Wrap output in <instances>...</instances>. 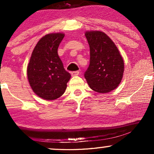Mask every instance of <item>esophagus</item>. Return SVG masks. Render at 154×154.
<instances>
[{"label": "esophagus", "mask_w": 154, "mask_h": 154, "mask_svg": "<svg viewBox=\"0 0 154 154\" xmlns=\"http://www.w3.org/2000/svg\"><path fill=\"white\" fill-rule=\"evenodd\" d=\"M71 75H72V76H76V75L79 74V71H73V72L71 73Z\"/></svg>", "instance_id": "1"}]
</instances>
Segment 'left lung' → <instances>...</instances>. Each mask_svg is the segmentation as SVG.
<instances>
[{
  "instance_id": "8db88e82",
  "label": "left lung",
  "mask_w": 154,
  "mask_h": 154,
  "mask_svg": "<svg viewBox=\"0 0 154 154\" xmlns=\"http://www.w3.org/2000/svg\"><path fill=\"white\" fill-rule=\"evenodd\" d=\"M90 46V65L84 73L92 90L107 93L119 85L123 79L124 62L115 43L100 31L85 33Z\"/></svg>"
}]
</instances>
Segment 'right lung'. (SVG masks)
<instances>
[{
	"instance_id": "add662e5",
	"label": "right lung",
	"mask_w": 154,
	"mask_h": 154,
	"mask_svg": "<svg viewBox=\"0 0 154 154\" xmlns=\"http://www.w3.org/2000/svg\"><path fill=\"white\" fill-rule=\"evenodd\" d=\"M64 37V33H55L41 38L33 50L27 66L31 88L43 100H53L62 96L71 79L57 53Z\"/></svg>"
}]
</instances>
